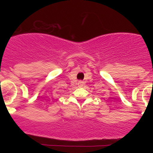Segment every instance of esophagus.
<instances>
[{
  "instance_id": "1",
  "label": "esophagus",
  "mask_w": 153,
  "mask_h": 153,
  "mask_svg": "<svg viewBox=\"0 0 153 153\" xmlns=\"http://www.w3.org/2000/svg\"><path fill=\"white\" fill-rule=\"evenodd\" d=\"M80 84H81V85H82V84H83V82H82V81H80Z\"/></svg>"
}]
</instances>
